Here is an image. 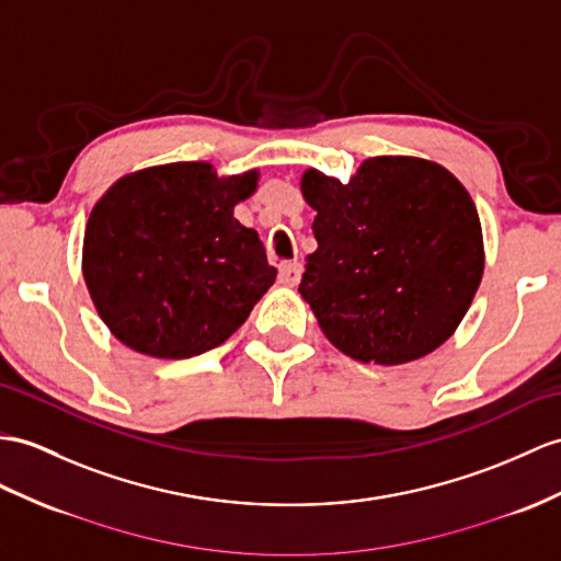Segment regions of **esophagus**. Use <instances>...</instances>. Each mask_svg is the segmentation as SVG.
I'll list each match as a JSON object with an SVG mask.
<instances>
[{"mask_svg":"<svg viewBox=\"0 0 561 561\" xmlns=\"http://www.w3.org/2000/svg\"><path fill=\"white\" fill-rule=\"evenodd\" d=\"M299 278H302V264L299 262H288V264H280V283L283 285H297Z\"/></svg>","mask_w":561,"mask_h":561,"instance_id":"34e87169","label":"esophagus"}]
</instances>
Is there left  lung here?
Listing matches in <instances>:
<instances>
[{
  "instance_id": "8db88e82",
  "label": "left lung",
  "mask_w": 561,
  "mask_h": 561,
  "mask_svg": "<svg viewBox=\"0 0 561 561\" xmlns=\"http://www.w3.org/2000/svg\"><path fill=\"white\" fill-rule=\"evenodd\" d=\"M299 187L319 242L299 295L323 335L380 366L438 350L483 278V230L467 187L419 157H371L347 183L307 169Z\"/></svg>"
}]
</instances>
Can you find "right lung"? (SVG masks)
Listing matches in <instances>:
<instances>
[{"mask_svg":"<svg viewBox=\"0 0 561 561\" xmlns=\"http://www.w3.org/2000/svg\"><path fill=\"white\" fill-rule=\"evenodd\" d=\"M256 185V169L218 175L207 161H175L106 190L85 226L83 278L116 340L190 359L248 321L278 273L256 230L233 216Z\"/></svg>","mask_w":561,"mask_h":561,"instance_id":"add662e5","label":"right lung"}]
</instances>
